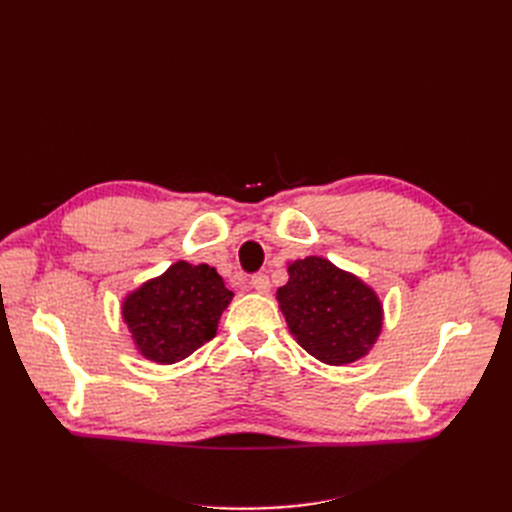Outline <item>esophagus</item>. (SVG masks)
<instances>
[{
    "instance_id": "esophagus-1",
    "label": "esophagus",
    "mask_w": 512,
    "mask_h": 512,
    "mask_svg": "<svg viewBox=\"0 0 512 512\" xmlns=\"http://www.w3.org/2000/svg\"><path fill=\"white\" fill-rule=\"evenodd\" d=\"M252 288H254L256 292H260V294L269 292V290H271V282H269V277H267L265 273H256V275L252 277Z\"/></svg>"
}]
</instances>
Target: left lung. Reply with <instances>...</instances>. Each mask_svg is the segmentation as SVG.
Returning <instances> with one entry per match:
<instances>
[{
    "instance_id": "8db88e82",
    "label": "left lung",
    "mask_w": 512,
    "mask_h": 512,
    "mask_svg": "<svg viewBox=\"0 0 512 512\" xmlns=\"http://www.w3.org/2000/svg\"><path fill=\"white\" fill-rule=\"evenodd\" d=\"M277 301L297 344L327 365L363 359L382 331V303L374 288L335 267L307 256L288 265V284Z\"/></svg>"
}]
</instances>
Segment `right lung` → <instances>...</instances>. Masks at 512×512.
I'll use <instances>...</instances> for the list:
<instances>
[{"label":"right lung","instance_id":"add662e5","mask_svg":"<svg viewBox=\"0 0 512 512\" xmlns=\"http://www.w3.org/2000/svg\"><path fill=\"white\" fill-rule=\"evenodd\" d=\"M230 301L232 292L218 271L179 260L130 292L121 316L145 359L173 365L215 337Z\"/></svg>","mask_w":512,"mask_h":512}]
</instances>
